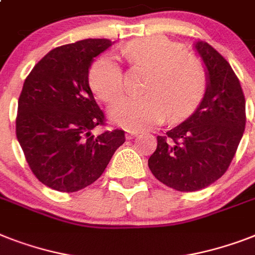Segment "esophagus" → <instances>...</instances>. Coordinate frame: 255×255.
I'll return each instance as SVG.
<instances>
[{"instance_id":"34e87169","label":"esophagus","mask_w":255,"mask_h":255,"mask_svg":"<svg viewBox=\"0 0 255 255\" xmlns=\"http://www.w3.org/2000/svg\"><path fill=\"white\" fill-rule=\"evenodd\" d=\"M138 134V132H134V131H128L127 133H126V137L128 138V140H132V138H134Z\"/></svg>"}]
</instances>
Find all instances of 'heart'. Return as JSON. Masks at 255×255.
Wrapping results in <instances>:
<instances>
[{
  "mask_svg": "<svg viewBox=\"0 0 255 255\" xmlns=\"http://www.w3.org/2000/svg\"><path fill=\"white\" fill-rule=\"evenodd\" d=\"M133 67L149 69L141 97H123L110 107L114 123L131 131L149 129L170 121L190 117L208 89V73L202 60L185 52L183 45L154 35L134 39L123 48ZM89 85L103 102H113L123 93L121 65L113 56H102L92 65Z\"/></svg>",
  "mask_w": 255,
  "mask_h": 255,
  "instance_id": "1",
  "label": "heart"
}]
</instances>
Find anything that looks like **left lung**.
I'll use <instances>...</instances> for the list:
<instances>
[{
  "mask_svg": "<svg viewBox=\"0 0 255 255\" xmlns=\"http://www.w3.org/2000/svg\"><path fill=\"white\" fill-rule=\"evenodd\" d=\"M196 51L208 73L206 97L187 121L157 136L152 174L182 192L212 185L228 170L246 126L245 95L227 60L206 41Z\"/></svg>",
  "mask_w": 255,
  "mask_h": 255,
  "instance_id": "left-lung-1",
  "label": "left lung"
}]
</instances>
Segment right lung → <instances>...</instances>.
Instances as JSON below:
<instances>
[{
    "label": "right lung",
    "instance_id": "add662e5",
    "mask_svg": "<svg viewBox=\"0 0 255 255\" xmlns=\"http://www.w3.org/2000/svg\"><path fill=\"white\" fill-rule=\"evenodd\" d=\"M111 44L109 39H85L60 45L24 80L16 138L35 177L56 191L76 192L92 185L126 141L123 129L92 133L106 118L89 86V68Z\"/></svg>",
    "mask_w": 255,
    "mask_h": 255
}]
</instances>
